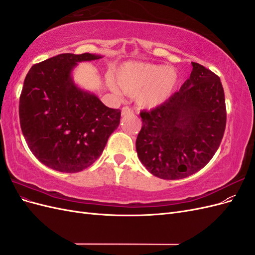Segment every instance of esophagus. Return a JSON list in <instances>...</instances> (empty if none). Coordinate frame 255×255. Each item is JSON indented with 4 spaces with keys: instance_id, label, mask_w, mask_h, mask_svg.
<instances>
[{
    "instance_id": "obj_1",
    "label": "esophagus",
    "mask_w": 255,
    "mask_h": 255,
    "mask_svg": "<svg viewBox=\"0 0 255 255\" xmlns=\"http://www.w3.org/2000/svg\"><path fill=\"white\" fill-rule=\"evenodd\" d=\"M134 113V111L130 109V107H128V106H125L122 109V111H121V115L122 116H127V115H130V114H133Z\"/></svg>"
}]
</instances>
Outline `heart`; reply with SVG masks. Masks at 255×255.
Segmentation results:
<instances>
[{"mask_svg":"<svg viewBox=\"0 0 255 255\" xmlns=\"http://www.w3.org/2000/svg\"><path fill=\"white\" fill-rule=\"evenodd\" d=\"M115 81L109 79V86L125 94H135L139 105L156 107L171 97L179 82V73L172 67L128 61L121 65L115 73Z\"/></svg>","mask_w":255,"mask_h":255,"instance_id":"obj_1","label":"heart"}]
</instances>
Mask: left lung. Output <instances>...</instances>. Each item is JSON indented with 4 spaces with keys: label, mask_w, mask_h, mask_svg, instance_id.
Returning a JSON list of instances; mask_svg holds the SVG:
<instances>
[{
    "label": "left lung",
    "mask_w": 255,
    "mask_h": 255,
    "mask_svg": "<svg viewBox=\"0 0 255 255\" xmlns=\"http://www.w3.org/2000/svg\"><path fill=\"white\" fill-rule=\"evenodd\" d=\"M191 65L189 79L179 91L155 109L140 112L137 155L146 170L164 180L198 172L213 158L225 134L227 109L220 79L200 64Z\"/></svg>",
    "instance_id": "obj_1"
}]
</instances>
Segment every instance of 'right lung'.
Wrapping results in <instances>:
<instances>
[{"instance_id": "obj_1", "label": "right lung", "mask_w": 255, "mask_h": 255, "mask_svg": "<svg viewBox=\"0 0 255 255\" xmlns=\"http://www.w3.org/2000/svg\"><path fill=\"white\" fill-rule=\"evenodd\" d=\"M99 58L59 54L26 74L19 102L22 133L37 159L56 171L79 172L94 164L120 123V110L105 106L72 79L78 63Z\"/></svg>"}]
</instances>
